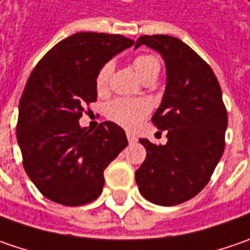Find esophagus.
Masks as SVG:
<instances>
[{
    "mask_svg": "<svg viewBox=\"0 0 250 250\" xmlns=\"http://www.w3.org/2000/svg\"><path fill=\"white\" fill-rule=\"evenodd\" d=\"M127 140H128V143H130V144L137 143V137L134 136L133 133H127Z\"/></svg>",
    "mask_w": 250,
    "mask_h": 250,
    "instance_id": "34e87169",
    "label": "esophagus"
}]
</instances>
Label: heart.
I'll return each instance as SVG.
<instances>
[{
  "label": "heart",
  "mask_w": 250,
  "mask_h": 250,
  "mask_svg": "<svg viewBox=\"0 0 250 250\" xmlns=\"http://www.w3.org/2000/svg\"><path fill=\"white\" fill-rule=\"evenodd\" d=\"M133 67L138 74V77L143 80L148 74L159 72V61L154 56H138L133 61ZM112 70H113L112 62H106L99 70L98 77H96L98 91L106 89ZM149 109H151V106L146 99L119 98V99H114L107 104L106 114L114 123L123 125L125 128H133L146 117V114L149 113Z\"/></svg>",
  "instance_id": "b5f03b06"
}]
</instances>
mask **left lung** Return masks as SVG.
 Here are the masks:
<instances>
[{"mask_svg": "<svg viewBox=\"0 0 250 250\" xmlns=\"http://www.w3.org/2000/svg\"><path fill=\"white\" fill-rule=\"evenodd\" d=\"M157 50L167 67V86L152 116L168 143H140L146 161L136 170L140 193L158 206H176L199 194L223 157L228 116L210 65L182 40L168 35L141 36L136 49Z\"/></svg>", "mask_w": 250, "mask_h": 250, "instance_id": "1", "label": "left lung"}]
</instances>
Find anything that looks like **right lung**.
Segmentation results:
<instances>
[{"label":"right lung","instance_id":"add662e5","mask_svg":"<svg viewBox=\"0 0 250 250\" xmlns=\"http://www.w3.org/2000/svg\"><path fill=\"white\" fill-rule=\"evenodd\" d=\"M133 44L122 35L75 33L32 71L19 102L17 138L27 176L49 200L75 207L101 196L104 169L127 146V137L113 122L91 131L80 119L83 106L96 101L99 70Z\"/></svg>","mask_w":250,"mask_h":250}]
</instances>
